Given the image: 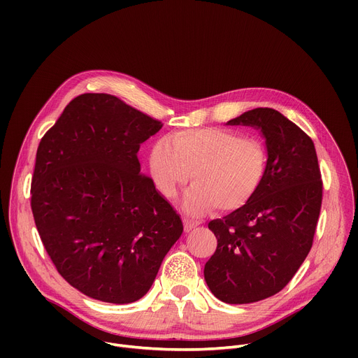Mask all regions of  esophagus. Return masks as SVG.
Listing matches in <instances>:
<instances>
[{"instance_id":"esophagus-1","label":"esophagus","mask_w":358,"mask_h":358,"mask_svg":"<svg viewBox=\"0 0 358 358\" xmlns=\"http://www.w3.org/2000/svg\"><path fill=\"white\" fill-rule=\"evenodd\" d=\"M199 225V222L198 221H191V220H187V218H184V231L185 232H189V231H192L195 227H198Z\"/></svg>"}]
</instances>
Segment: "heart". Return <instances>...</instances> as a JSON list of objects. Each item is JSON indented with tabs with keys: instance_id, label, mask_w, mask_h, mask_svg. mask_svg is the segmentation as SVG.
Wrapping results in <instances>:
<instances>
[{
	"instance_id": "obj_1",
	"label": "heart",
	"mask_w": 358,
	"mask_h": 358,
	"mask_svg": "<svg viewBox=\"0 0 358 358\" xmlns=\"http://www.w3.org/2000/svg\"><path fill=\"white\" fill-rule=\"evenodd\" d=\"M150 170L167 198L192 180L182 201L187 214L199 217L214 206L229 213L243 208L262 188L268 150L259 138L228 129L181 130L152 147Z\"/></svg>"
}]
</instances>
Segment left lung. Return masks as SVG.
<instances>
[{
  "instance_id": "left-lung-1",
  "label": "left lung",
  "mask_w": 358,
  "mask_h": 358,
  "mask_svg": "<svg viewBox=\"0 0 358 358\" xmlns=\"http://www.w3.org/2000/svg\"><path fill=\"white\" fill-rule=\"evenodd\" d=\"M228 124L261 130L268 173L259 192L243 208L210 221L218 245L203 278L220 300L245 304L280 292L308 257L323 182L312 138L278 110L258 108Z\"/></svg>"
}]
</instances>
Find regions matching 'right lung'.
I'll list each match as a JSON object with an SVG mask.
<instances>
[{
	"mask_svg": "<svg viewBox=\"0 0 358 358\" xmlns=\"http://www.w3.org/2000/svg\"><path fill=\"white\" fill-rule=\"evenodd\" d=\"M162 122L106 93H83L42 137L31 184L41 241L83 294L126 304L155 282L182 222L140 173V144Z\"/></svg>",
	"mask_w": 358,
	"mask_h": 358,
	"instance_id": "1",
	"label": "right lung"
}]
</instances>
